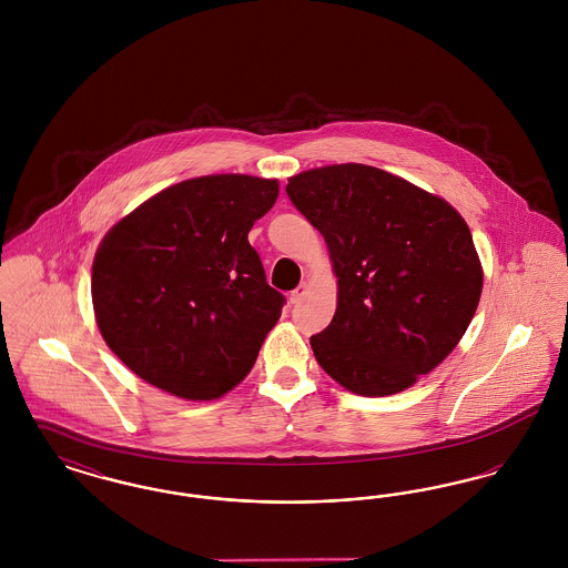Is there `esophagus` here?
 Here are the masks:
<instances>
[{"instance_id":"34e87169","label":"esophagus","mask_w":568,"mask_h":568,"mask_svg":"<svg viewBox=\"0 0 568 568\" xmlns=\"http://www.w3.org/2000/svg\"><path fill=\"white\" fill-rule=\"evenodd\" d=\"M304 294H306V283H302L300 287H296V290L290 294V302H292V304H300V300L304 297Z\"/></svg>"}]
</instances>
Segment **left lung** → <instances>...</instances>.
<instances>
[{
	"instance_id": "obj_1",
	"label": "left lung",
	"mask_w": 568,
	"mask_h": 568,
	"mask_svg": "<svg viewBox=\"0 0 568 568\" xmlns=\"http://www.w3.org/2000/svg\"><path fill=\"white\" fill-rule=\"evenodd\" d=\"M322 232L338 276L336 313L311 347L359 396H389L428 375L470 324L484 271L470 230L443 197L364 163L306 170L287 183Z\"/></svg>"
}]
</instances>
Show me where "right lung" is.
<instances>
[{"label":"right lung","instance_id":"right-lung-1","mask_svg":"<svg viewBox=\"0 0 568 568\" xmlns=\"http://www.w3.org/2000/svg\"><path fill=\"white\" fill-rule=\"evenodd\" d=\"M276 197L274 179H190L104 236L91 274L95 322L138 377L215 400L248 375L285 304L246 239Z\"/></svg>","mask_w":568,"mask_h":568}]
</instances>
